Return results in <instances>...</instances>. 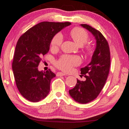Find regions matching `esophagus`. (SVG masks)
Wrapping results in <instances>:
<instances>
[{
  "mask_svg": "<svg viewBox=\"0 0 129 129\" xmlns=\"http://www.w3.org/2000/svg\"><path fill=\"white\" fill-rule=\"evenodd\" d=\"M65 75H67V74L65 73H62V72H58L57 74V77H62V76H65Z\"/></svg>",
  "mask_w": 129,
  "mask_h": 129,
  "instance_id": "obj_1",
  "label": "esophagus"
}]
</instances>
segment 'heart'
<instances>
[{
    "mask_svg": "<svg viewBox=\"0 0 129 129\" xmlns=\"http://www.w3.org/2000/svg\"><path fill=\"white\" fill-rule=\"evenodd\" d=\"M70 36L75 41L76 44L79 46L84 45L89 39L88 34L85 30L81 27H75L70 31ZM63 41V37L61 33L55 34L52 38L51 45L54 49H57L61 46ZM86 51L90 54L92 51V48L88 47L86 48ZM81 62L80 58L77 56L63 55L55 63L56 66L60 70L64 71H70L74 67L79 64Z\"/></svg>",
    "mask_w": 129,
    "mask_h": 129,
    "instance_id": "heart-1",
    "label": "heart"
}]
</instances>
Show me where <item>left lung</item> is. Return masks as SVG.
Returning <instances> with one entry per match:
<instances>
[{"mask_svg": "<svg viewBox=\"0 0 129 129\" xmlns=\"http://www.w3.org/2000/svg\"><path fill=\"white\" fill-rule=\"evenodd\" d=\"M81 26L94 36L96 48L89 64L81 69V74L86 80L77 79L75 86L69 90V93L74 100L84 104L96 98L104 86L109 72L110 56L108 43L102 34L88 24Z\"/></svg>", "mask_w": 129, "mask_h": 129, "instance_id": "obj_1", "label": "left lung"}]
</instances>
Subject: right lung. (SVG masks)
Returning <instances> with one entry per match:
<instances>
[{"label": "right lung", "mask_w": 129, "mask_h": 129, "mask_svg": "<svg viewBox=\"0 0 129 129\" xmlns=\"http://www.w3.org/2000/svg\"><path fill=\"white\" fill-rule=\"evenodd\" d=\"M70 22L43 21L35 25L18 40L12 63L16 86L24 98L33 102L44 99L50 90L51 79L55 74L50 70H38L41 57L48 53L52 38L70 26Z\"/></svg>", "instance_id": "1"}]
</instances>
